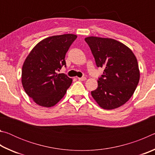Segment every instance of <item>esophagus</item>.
Returning <instances> with one entry per match:
<instances>
[{
    "instance_id": "obj_1",
    "label": "esophagus",
    "mask_w": 155,
    "mask_h": 155,
    "mask_svg": "<svg viewBox=\"0 0 155 155\" xmlns=\"http://www.w3.org/2000/svg\"><path fill=\"white\" fill-rule=\"evenodd\" d=\"M78 79L79 80V81H85V80H86V77H81V78H78Z\"/></svg>"
}]
</instances>
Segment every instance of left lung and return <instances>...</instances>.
<instances>
[{"instance_id": "obj_1", "label": "left lung", "mask_w": 155, "mask_h": 155, "mask_svg": "<svg viewBox=\"0 0 155 155\" xmlns=\"http://www.w3.org/2000/svg\"><path fill=\"white\" fill-rule=\"evenodd\" d=\"M97 67L104 68L98 78V87L91 96L100 107L114 109L130 98L140 81L137 60L132 51L110 38L88 37L85 39Z\"/></svg>"}]
</instances>
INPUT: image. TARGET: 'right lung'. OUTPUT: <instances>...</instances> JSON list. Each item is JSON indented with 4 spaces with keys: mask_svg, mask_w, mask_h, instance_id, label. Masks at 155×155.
Returning a JSON list of instances; mask_svg holds the SVG:
<instances>
[{
    "mask_svg": "<svg viewBox=\"0 0 155 155\" xmlns=\"http://www.w3.org/2000/svg\"><path fill=\"white\" fill-rule=\"evenodd\" d=\"M77 36L54 35L40 41L25 59L22 70L23 88L39 105L51 107L66 93L72 79L58 72L66 67L65 57Z\"/></svg>",
    "mask_w": 155,
    "mask_h": 155,
    "instance_id": "obj_1",
    "label": "right lung"
}]
</instances>
